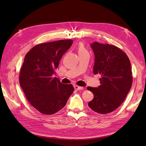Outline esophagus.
<instances>
[{
  "instance_id": "esophagus-1",
  "label": "esophagus",
  "mask_w": 146,
  "mask_h": 146,
  "mask_svg": "<svg viewBox=\"0 0 146 146\" xmlns=\"http://www.w3.org/2000/svg\"><path fill=\"white\" fill-rule=\"evenodd\" d=\"M74 88L76 89V90H83V87L82 86H79L78 85H75L74 86Z\"/></svg>"
}]
</instances>
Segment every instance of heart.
Segmentation results:
<instances>
[{"label": "heart", "mask_w": 146, "mask_h": 146, "mask_svg": "<svg viewBox=\"0 0 146 146\" xmlns=\"http://www.w3.org/2000/svg\"><path fill=\"white\" fill-rule=\"evenodd\" d=\"M77 51H78V55L85 54V53H88V50H86L85 46H84L83 44L82 43V42L78 44V45L77 46Z\"/></svg>", "instance_id": "heart-1"}]
</instances>
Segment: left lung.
Instances as JSON below:
<instances>
[{"label": "left lung", "mask_w": 146, "mask_h": 146, "mask_svg": "<svg viewBox=\"0 0 146 146\" xmlns=\"http://www.w3.org/2000/svg\"><path fill=\"white\" fill-rule=\"evenodd\" d=\"M91 47L95 55L93 72L102 77L98 88H87L94 96L88 106L98 113H110L122 104L130 90L133 80L130 61L116 46L94 42Z\"/></svg>", "instance_id": "obj_1"}]
</instances>
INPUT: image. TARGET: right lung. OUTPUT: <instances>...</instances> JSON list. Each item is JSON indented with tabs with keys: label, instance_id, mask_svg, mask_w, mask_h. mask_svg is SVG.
<instances>
[{
	"label": "right lung",
	"instance_id": "obj_1",
	"mask_svg": "<svg viewBox=\"0 0 146 146\" xmlns=\"http://www.w3.org/2000/svg\"><path fill=\"white\" fill-rule=\"evenodd\" d=\"M71 39L39 44L26 54L19 72V83L26 98L38 111L53 114L66 105L74 90L71 84L61 83L52 76Z\"/></svg>",
	"mask_w": 146,
	"mask_h": 146
}]
</instances>
